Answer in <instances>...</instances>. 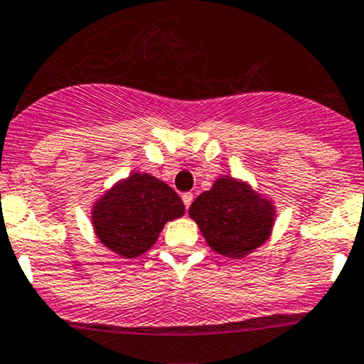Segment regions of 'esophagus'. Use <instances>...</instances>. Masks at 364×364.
Here are the masks:
<instances>
[{
	"mask_svg": "<svg viewBox=\"0 0 364 364\" xmlns=\"http://www.w3.org/2000/svg\"><path fill=\"white\" fill-rule=\"evenodd\" d=\"M181 199H183V203H185V208H186V210H188V208H190V204H192V200H193V193H192V192H186V193H183V196H181Z\"/></svg>",
	"mask_w": 364,
	"mask_h": 364,
	"instance_id": "obj_1",
	"label": "esophagus"
}]
</instances>
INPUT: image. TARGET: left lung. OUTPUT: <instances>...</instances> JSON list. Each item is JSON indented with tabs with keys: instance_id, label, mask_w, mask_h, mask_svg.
<instances>
[{
	"instance_id": "1",
	"label": "left lung",
	"mask_w": 364,
	"mask_h": 364,
	"mask_svg": "<svg viewBox=\"0 0 364 364\" xmlns=\"http://www.w3.org/2000/svg\"><path fill=\"white\" fill-rule=\"evenodd\" d=\"M208 245L228 257H243L267 242L276 211L247 183L224 176L188 210Z\"/></svg>"
}]
</instances>
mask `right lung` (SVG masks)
<instances>
[{
	"instance_id": "add662e5",
	"label": "right lung",
	"mask_w": 364,
	"mask_h": 364,
	"mask_svg": "<svg viewBox=\"0 0 364 364\" xmlns=\"http://www.w3.org/2000/svg\"><path fill=\"white\" fill-rule=\"evenodd\" d=\"M181 197L151 174H132L108 190L92 210L94 231L101 243L122 257L149 250L168 220L181 217Z\"/></svg>"
}]
</instances>
